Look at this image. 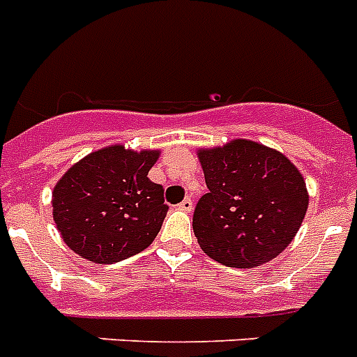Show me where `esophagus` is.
Wrapping results in <instances>:
<instances>
[{"label":"esophagus","instance_id":"esophagus-1","mask_svg":"<svg viewBox=\"0 0 357 357\" xmlns=\"http://www.w3.org/2000/svg\"><path fill=\"white\" fill-rule=\"evenodd\" d=\"M192 207H194V204H192V199H190V198H185L183 202L178 205L179 211H185V213H190V211H192Z\"/></svg>","mask_w":357,"mask_h":357}]
</instances>
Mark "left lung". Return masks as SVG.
Returning a JSON list of instances; mask_svg holds the SVG:
<instances>
[{"instance_id":"obj_1","label":"left lung","mask_w":357,"mask_h":357,"mask_svg":"<svg viewBox=\"0 0 357 357\" xmlns=\"http://www.w3.org/2000/svg\"><path fill=\"white\" fill-rule=\"evenodd\" d=\"M198 159L208 188L192 218L199 248L229 268H255L282 253L308 208L299 169L249 139L199 149Z\"/></svg>"}]
</instances>
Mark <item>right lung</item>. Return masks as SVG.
Masks as SVG:
<instances>
[{
  "label": "right lung",
  "instance_id": "add662e5",
  "mask_svg": "<svg viewBox=\"0 0 357 357\" xmlns=\"http://www.w3.org/2000/svg\"><path fill=\"white\" fill-rule=\"evenodd\" d=\"M159 150L112 144L75 163L53 190L62 240L82 259L113 264L141 253L158 236L169 205L149 172Z\"/></svg>",
  "mask_w": 357,
  "mask_h": 357
}]
</instances>
